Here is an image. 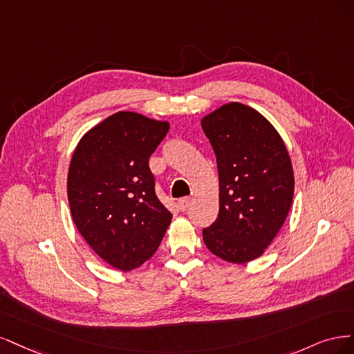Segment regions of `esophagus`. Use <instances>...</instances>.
<instances>
[{"label": "esophagus", "mask_w": 354, "mask_h": 354, "mask_svg": "<svg viewBox=\"0 0 354 354\" xmlns=\"http://www.w3.org/2000/svg\"><path fill=\"white\" fill-rule=\"evenodd\" d=\"M191 203H192V198L189 197H185V198H180L178 201V207L180 212H187L189 207H191Z\"/></svg>", "instance_id": "1"}]
</instances>
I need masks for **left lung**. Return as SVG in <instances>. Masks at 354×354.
<instances>
[{
	"instance_id": "8db88e82",
	"label": "left lung",
	"mask_w": 354,
	"mask_h": 354,
	"mask_svg": "<svg viewBox=\"0 0 354 354\" xmlns=\"http://www.w3.org/2000/svg\"><path fill=\"white\" fill-rule=\"evenodd\" d=\"M216 154L219 214L203 241L225 261L244 265L265 253L294 196L291 158L273 124L253 107L227 102L201 119Z\"/></svg>"
}]
</instances>
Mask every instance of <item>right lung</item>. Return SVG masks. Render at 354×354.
Returning a JSON list of instances; mask_svg holds the SVG:
<instances>
[{"instance_id": "1", "label": "right lung", "mask_w": 354, "mask_h": 354, "mask_svg": "<svg viewBox=\"0 0 354 354\" xmlns=\"http://www.w3.org/2000/svg\"><path fill=\"white\" fill-rule=\"evenodd\" d=\"M167 120L118 111L77 142L67 174L72 219L88 245L113 268H140L160 245L172 221L157 198L148 158Z\"/></svg>"}]
</instances>
